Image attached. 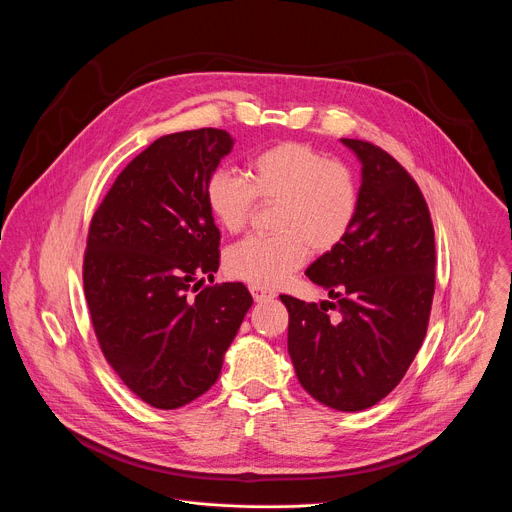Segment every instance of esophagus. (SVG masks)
<instances>
[{
	"instance_id": "34e87169",
	"label": "esophagus",
	"mask_w": 512,
	"mask_h": 512,
	"mask_svg": "<svg viewBox=\"0 0 512 512\" xmlns=\"http://www.w3.org/2000/svg\"><path fill=\"white\" fill-rule=\"evenodd\" d=\"M249 291H251L255 302H267V300L275 298V291H271L269 287H263V285H249Z\"/></svg>"
}]
</instances>
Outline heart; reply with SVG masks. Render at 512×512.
<instances>
[{"instance_id":"obj_1","label":"heart","mask_w":512,"mask_h":512,"mask_svg":"<svg viewBox=\"0 0 512 512\" xmlns=\"http://www.w3.org/2000/svg\"><path fill=\"white\" fill-rule=\"evenodd\" d=\"M216 225L239 233L251 221L257 200L275 204V235H251L225 255L227 271L253 285H275L310 255L334 251L352 231L358 214V184L348 166L304 141H281L255 154L249 180L218 168L204 190Z\"/></svg>"}]
</instances>
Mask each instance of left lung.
I'll return each instance as SVG.
<instances>
[{
    "label": "left lung",
    "instance_id": "obj_1",
    "mask_svg": "<svg viewBox=\"0 0 512 512\" xmlns=\"http://www.w3.org/2000/svg\"><path fill=\"white\" fill-rule=\"evenodd\" d=\"M362 164L350 235L306 275L334 302L279 296L289 312L287 350L302 387L338 411H362L405 377L427 332L435 241L413 176L379 145L342 139ZM334 309L337 320L329 318Z\"/></svg>",
    "mask_w": 512,
    "mask_h": 512
}]
</instances>
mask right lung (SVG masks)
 Listing matches in <instances>:
<instances>
[{
	"label": "right lung",
	"instance_id": "add662e5",
	"mask_svg": "<svg viewBox=\"0 0 512 512\" xmlns=\"http://www.w3.org/2000/svg\"><path fill=\"white\" fill-rule=\"evenodd\" d=\"M233 143L214 127L156 139L91 218L83 287L97 342L125 387L156 409L216 383L253 304L243 283L202 287L221 263L204 190Z\"/></svg>",
	"mask_w": 512,
	"mask_h": 512
}]
</instances>
